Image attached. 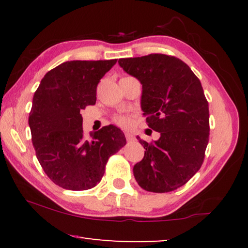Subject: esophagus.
I'll return each mask as SVG.
<instances>
[{"label": "esophagus", "mask_w": 248, "mask_h": 248, "mask_svg": "<svg viewBox=\"0 0 248 248\" xmlns=\"http://www.w3.org/2000/svg\"><path fill=\"white\" fill-rule=\"evenodd\" d=\"M125 138H126L127 141H133L134 140V135L132 133H125Z\"/></svg>", "instance_id": "34e87169"}]
</instances>
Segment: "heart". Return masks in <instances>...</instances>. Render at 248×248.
<instances>
[{"label": "heart", "instance_id": "heart-1", "mask_svg": "<svg viewBox=\"0 0 248 248\" xmlns=\"http://www.w3.org/2000/svg\"><path fill=\"white\" fill-rule=\"evenodd\" d=\"M116 122H117V124L122 125V126H127V125L130 124V120H128V118L125 117V116L117 117L116 118Z\"/></svg>", "mask_w": 248, "mask_h": 248}]
</instances>
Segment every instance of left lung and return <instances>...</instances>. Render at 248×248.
<instances>
[{"label":"left lung","mask_w":248,"mask_h":248,"mask_svg":"<svg viewBox=\"0 0 248 248\" xmlns=\"http://www.w3.org/2000/svg\"><path fill=\"white\" fill-rule=\"evenodd\" d=\"M142 84L141 109L148 126L160 137L148 143L133 167L135 181L148 192L175 191L201 168L209 142V104L187 64L174 56L150 54L118 60Z\"/></svg>","instance_id":"left-lung-1"}]
</instances>
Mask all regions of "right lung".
Returning a JSON list of instances; mask_svg holds the SVG:
<instances>
[{
  "label": "right lung",
  "mask_w": 248,
  "mask_h": 248,
  "mask_svg": "<svg viewBox=\"0 0 248 248\" xmlns=\"http://www.w3.org/2000/svg\"><path fill=\"white\" fill-rule=\"evenodd\" d=\"M116 61H67L48 71L33 94L29 114L33 148L44 171L61 187H94L108 158L126 143L115 125L91 132L87 140L80 114L96 104L97 84Z\"/></svg>",
  "instance_id": "1"
}]
</instances>
